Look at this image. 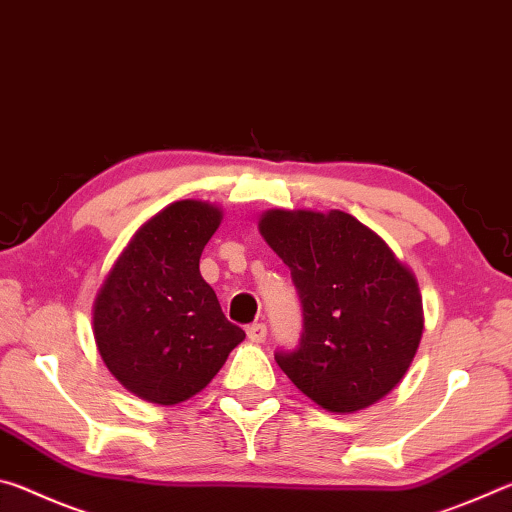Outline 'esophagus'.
Instances as JSON below:
<instances>
[{"mask_svg":"<svg viewBox=\"0 0 512 512\" xmlns=\"http://www.w3.org/2000/svg\"><path fill=\"white\" fill-rule=\"evenodd\" d=\"M246 334L250 343H262L266 339V325L264 323H253L246 327Z\"/></svg>","mask_w":512,"mask_h":512,"instance_id":"obj_1","label":"esophagus"}]
</instances>
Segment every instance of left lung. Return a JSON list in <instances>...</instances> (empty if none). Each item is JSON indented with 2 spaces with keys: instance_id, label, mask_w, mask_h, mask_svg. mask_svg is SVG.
Instances as JSON below:
<instances>
[{
  "instance_id": "1",
  "label": "left lung",
  "mask_w": 512,
  "mask_h": 512,
  "mask_svg": "<svg viewBox=\"0 0 512 512\" xmlns=\"http://www.w3.org/2000/svg\"><path fill=\"white\" fill-rule=\"evenodd\" d=\"M259 232L289 266L305 332L275 361L329 413L377 404L409 372L424 332L418 280L375 230L341 210H266Z\"/></svg>"
}]
</instances>
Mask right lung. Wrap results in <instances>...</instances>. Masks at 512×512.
Segmentation results:
<instances>
[{"label":"right lung","instance_id":"add662e5","mask_svg":"<svg viewBox=\"0 0 512 512\" xmlns=\"http://www.w3.org/2000/svg\"><path fill=\"white\" fill-rule=\"evenodd\" d=\"M221 221L214 203H171L135 230L101 280L92 305L94 343L110 375L140 400H189L246 339L223 316L198 268Z\"/></svg>","mask_w":512,"mask_h":512}]
</instances>
